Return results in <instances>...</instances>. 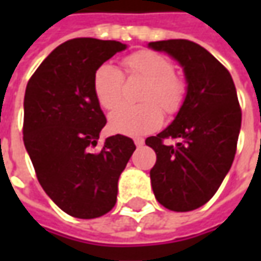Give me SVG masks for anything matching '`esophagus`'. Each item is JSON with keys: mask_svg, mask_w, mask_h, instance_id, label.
<instances>
[{"mask_svg": "<svg viewBox=\"0 0 261 261\" xmlns=\"http://www.w3.org/2000/svg\"><path fill=\"white\" fill-rule=\"evenodd\" d=\"M134 142H135L136 146H142V145H144V142H145V141H144L142 138H135V139H134Z\"/></svg>", "mask_w": 261, "mask_h": 261, "instance_id": "1", "label": "esophagus"}]
</instances>
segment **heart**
I'll return each instance as SVG.
<instances>
[{
	"mask_svg": "<svg viewBox=\"0 0 261 261\" xmlns=\"http://www.w3.org/2000/svg\"><path fill=\"white\" fill-rule=\"evenodd\" d=\"M122 65L130 78L145 80L138 106H120L109 117L112 130L123 135L138 136L155 130L163 122V112L175 115L187 94L186 81L174 72L173 62L154 50H138L123 58ZM93 91L98 105L113 110L122 101L123 75L112 64H101L93 76Z\"/></svg>",
	"mask_w": 261,
	"mask_h": 261,
	"instance_id": "1",
	"label": "heart"
}]
</instances>
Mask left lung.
Listing matches in <instances>:
<instances>
[{
	"label": "left lung",
	"mask_w": 261,
	"mask_h": 261,
	"mask_svg": "<svg viewBox=\"0 0 261 261\" xmlns=\"http://www.w3.org/2000/svg\"><path fill=\"white\" fill-rule=\"evenodd\" d=\"M185 68L187 94L173 123L145 144L156 154L151 186L156 200L189 212L212 199L232 166L241 127V107L232 76L205 47L186 39L151 42ZM167 139H177L174 146Z\"/></svg>",
	"instance_id": "left-lung-1"
}]
</instances>
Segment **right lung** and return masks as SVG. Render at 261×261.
Returning <instances> with one entry per match:
<instances>
[{
	"label": "right lung",
	"instance_id": "add662e5",
	"mask_svg": "<svg viewBox=\"0 0 261 261\" xmlns=\"http://www.w3.org/2000/svg\"><path fill=\"white\" fill-rule=\"evenodd\" d=\"M126 49L116 40L78 37L59 45L30 76L24 94L23 141L36 177L65 214L93 219L116 205L117 181L135 151L130 138H107L93 91L95 69Z\"/></svg>",
	"mask_w": 261,
	"mask_h": 261
}]
</instances>
